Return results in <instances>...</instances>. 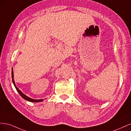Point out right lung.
Segmentation results:
<instances>
[{
    "label": "right lung",
    "instance_id": "1",
    "mask_svg": "<svg viewBox=\"0 0 131 131\" xmlns=\"http://www.w3.org/2000/svg\"><path fill=\"white\" fill-rule=\"evenodd\" d=\"M14 72H13V69H12V79H13V84L15 87L16 89V90L18 91V92L19 93V94L21 95V96L23 98L25 99V100L29 101V102H42L43 101V100H33V99H31L28 97H27L26 95H25V94H23L21 91L19 90L18 88L15 85V81H14Z\"/></svg>",
    "mask_w": 131,
    "mask_h": 131
}]
</instances>
